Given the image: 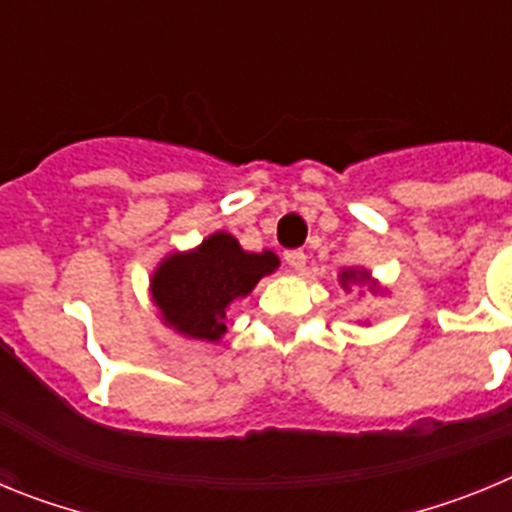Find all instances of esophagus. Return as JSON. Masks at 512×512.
Segmentation results:
<instances>
[{"label": "esophagus", "instance_id": "34e87169", "mask_svg": "<svg viewBox=\"0 0 512 512\" xmlns=\"http://www.w3.org/2000/svg\"><path fill=\"white\" fill-rule=\"evenodd\" d=\"M284 261H287L289 271H302L307 264V256L302 251H287L284 253Z\"/></svg>", "mask_w": 512, "mask_h": 512}]
</instances>
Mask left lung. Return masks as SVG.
Here are the masks:
<instances>
[{"label": "left lung", "instance_id": "obj_1", "mask_svg": "<svg viewBox=\"0 0 512 512\" xmlns=\"http://www.w3.org/2000/svg\"><path fill=\"white\" fill-rule=\"evenodd\" d=\"M338 284H341L346 292H351L354 284H366L372 295H384V289L379 287L377 279L372 277V271L364 269V266H348V269H341V274H338Z\"/></svg>", "mask_w": 512, "mask_h": 512}]
</instances>
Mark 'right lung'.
Returning <instances> with one entry per match:
<instances>
[{"label":"right lung","instance_id":"right-lung-1","mask_svg":"<svg viewBox=\"0 0 512 512\" xmlns=\"http://www.w3.org/2000/svg\"><path fill=\"white\" fill-rule=\"evenodd\" d=\"M277 266L274 251H243L235 235L217 230L189 251L166 253L153 269L148 289L166 328L192 341L220 343L228 333V307L251 295Z\"/></svg>","mask_w":512,"mask_h":512}]
</instances>
